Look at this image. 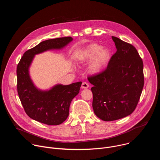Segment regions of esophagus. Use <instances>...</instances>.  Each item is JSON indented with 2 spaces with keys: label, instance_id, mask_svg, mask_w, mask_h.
Returning <instances> with one entry per match:
<instances>
[{
  "label": "esophagus",
  "instance_id": "esophagus-1",
  "mask_svg": "<svg viewBox=\"0 0 160 160\" xmlns=\"http://www.w3.org/2000/svg\"><path fill=\"white\" fill-rule=\"evenodd\" d=\"M89 87V85L87 82H83L82 84V88H88Z\"/></svg>",
  "mask_w": 160,
  "mask_h": 160
}]
</instances>
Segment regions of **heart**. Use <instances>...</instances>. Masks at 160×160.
<instances>
[{
  "mask_svg": "<svg viewBox=\"0 0 160 160\" xmlns=\"http://www.w3.org/2000/svg\"><path fill=\"white\" fill-rule=\"evenodd\" d=\"M112 57L111 51L107 47H102L98 43H91L79 52L77 60L80 62L90 61L88 70L93 74L101 72L109 64Z\"/></svg>",
  "mask_w": 160,
  "mask_h": 160,
  "instance_id": "1",
  "label": "heart"
}]
</instances>
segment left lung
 I'll return each mask as SVG.
<instances>
[{"instance_id":"obj_1","label":"left lung","mask_w":160,"mask_h":160,"mask_svg":"<svg viewBox=\"0 0 160 160\" xmlns=\"http://www.w3.org/2000/svg\"><path fill=\"white\" fill-rule=\"evenodd\" d=\"M117 52L106 69L88 78L94 87L92 108L95 115L106 122L126 117L133 112L144 87L143 62L130 43L112 36Z\"/></svg>"}]
</instances>
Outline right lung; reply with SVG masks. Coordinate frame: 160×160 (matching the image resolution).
I'll list each match as a JSON object with an SVG mask.
<instances>
[{"label": "right lung", "instance_id": "obj_1", "mask_svg": "<svg viewBox=\"0 0 160 160\" xmlns=\"http://www.w3.org/2000/svg\"><path fill=\"white\" fill-rule=\"evenodd\" d=\"M72 40L73 38L67 37L43 41L26 51L18 64L19 98L27 115L34 120L49 125H58L64 122L69 115L71 102L79 93L82 82L66 85L57 84L49 90H42L34 85L29 68L36 54L61 49Z\"/></svg>", "mask_w": 160, "mask_h": 160}]
</instances>
